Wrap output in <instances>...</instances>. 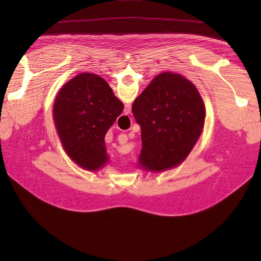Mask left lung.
Wrapping results in <instances>:
<instances>
[{"instance_id":"1","label":"left lung","mask_w":261,"mask_h":261,"mask_svg":"<svg viewBox=\"0 0 261 261\" xmlns=\"http://www.w3.org/2000/svg\"><path fill=\"white\" fill-rule=\"evenodd\" d=\"M132 111L141 127L139 164L159 172L176 167L191 152L204 123V106L185 77L162 73L134 101Z\"/></svg>"}]
</instances>
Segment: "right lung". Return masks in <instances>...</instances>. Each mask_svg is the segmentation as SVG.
I'll use <instances>...</instances> for the list:
<instances>
[{
  "label": "right lung",
  "mask_w": 261,
  "mask_h": 261,
  "mask_svg": "<svg viewBox=\"0 0 261 261\" xmlns=\"http://www.w3.org/2000/svg\"><path fill=\"white\" fill-rule=\"evenodd\" d=\"M103 78L90 73L63 86L54 102L53 117L67 154L86 170H98L108 160L105 136L123 111Z\"/></svg>",
  "instance_id": "obj_1"
}]
</instances>
